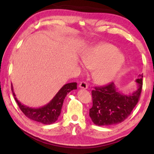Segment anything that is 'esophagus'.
Segmentation results:
<instances>
[{
	"mask_svg": "<svg viewBox=\"0 0 154 154\" xmlns=\"http://www.w3.org/2000/svg\"><path fill=\"white\" fill-rule=\"evenodd\" d=\"M79 87L82 89H88V84L85 82H81L79 83Z\"/></svg>",
	"mask_w": 154,
	"mask_h": 154,
	"instance_id": "34e87169",
	"label": "esophagus"
}]
</instances>
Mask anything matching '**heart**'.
I'll use <instances>...</instances> for the list:
<instances>
[{
	"label": "heart",
	"instance_id": "b5f03b06",
	"mask_svg": "<svg viewBox=\"0 0 154 154\" xmlns=\"http://www.w3.org/2000/svg\"><path fill=\"white\" fill-rule=\"evenodd\" d=\"M81 58L83 66L93 70V80L99 85L114 80L125 62V56L117 48L106 43L89 48L82 53Z\"/></svg>",
	"mask_w": 154,
	"mask_h": 154
}]
</instances>
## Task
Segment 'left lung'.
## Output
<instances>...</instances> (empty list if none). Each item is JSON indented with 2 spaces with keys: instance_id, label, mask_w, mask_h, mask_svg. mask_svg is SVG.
I'll use <instances>...</instances> for the list:
<instances>
[{
  "instance_id": "obj_1",
  "label": "left lung",
  "mask_w": 154,
  "mask_h": 154,
  "mask_svg": "<svg viewBox=\"0 0 154 154\" xmlns=\"http://www.w3.org/2000/svg\"><path fill=\"white\" fill-rule=\"evenodd\" d=\"M137 90L132 93L118 91L114 82L92 91L93 107L89 115L98 126H109L121 123L130 116L138 102L143 86V76L136 79Z\"/></svg>"
}]
</instances>
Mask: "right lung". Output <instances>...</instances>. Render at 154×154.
I'll return each mask as SVG.
<instances>
[{
  "mask_svg": "<svg viewBox=\"0 0 154 154\" xmlns=\"http://www.w3.org/2000/svg\"><path fill=\"white\" fill-rule=\"evenodd\" d=\"M77 82L67 83L64 85L49 103L39 108L29 107L21 103L16 97L12 84L11 91L19 107L26 117L44 125H51L57 121L61 114L65 97L66 96L67 93L77 89Z\"/></svg>",
  "mask_w": 154,
  "mask_h": 154,
  "instance_id": "right-lung-1",
  "label": "right lung"
}]
</instances>
